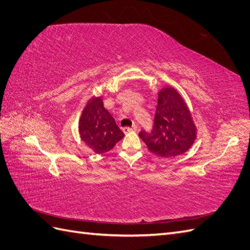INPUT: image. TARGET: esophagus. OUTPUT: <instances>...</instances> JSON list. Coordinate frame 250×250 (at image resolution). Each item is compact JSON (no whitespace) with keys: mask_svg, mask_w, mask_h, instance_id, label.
<instances>
[{"mask_svg":"<svg viewBox=\"0 0 250 250\" xmlns=\"http://www.w3.org/2000/svg\"><path fill=\"white\" fill-rule=\"evenodd\" d=\"M139 130V127L137 125H132L131 127H125L123 128V131L124 132H129V131H138Z\"/></svg>","mask_w":250,"mask_h":250,"instance_id":"34e87169","label":"esophagus"}]
</instances>
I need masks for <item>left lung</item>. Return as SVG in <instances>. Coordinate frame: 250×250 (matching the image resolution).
Returning <instances> with one entry per match:
<instances>
[{
    "label": "left lung",
    "mask_w": 250,
    "mask_h": 250,
    "mask_svg": "<svg viewBox=\"0 0 250 250\" xmlns=\"http://www.w3.org/2000/svg\"><path fill=\"white\" fill-rule=\"evenodd\" d=\"M196 126L191 111L177 90L168 86L160 90L151 132L142 130L139 135L151 152L172 157L183 154L196 139Z\"/></svg>",
    "instance_id": "left-lung-1"
}]
</instances>
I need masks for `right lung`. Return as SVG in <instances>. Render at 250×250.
Listing matches in <instances>:
<instances>
[{
    "instance_id": "1",
    "label": "right lung",
    "mask_w": 250,
    "mask_h": 250,
    "mask_svg": "<svg viewBox=\"0 0 250 250\" xmlns=\"http://www.w3.org/2000/svg\"><path fill=\"white\" fill-rule=\"evenodd\" d=\"M78 128L81 140L98 154L108 152L125 135L104 108L101 97H94L86 103Z\"/></svg>"
}]
</instances>
